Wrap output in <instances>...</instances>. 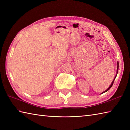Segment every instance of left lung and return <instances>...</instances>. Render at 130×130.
Here are the masks:
<instances>
[{"mask_svg": "<svg viewBox=\"0 0 130 130\" xmlns=\"http://www.w3.org/2000/svg\"><path fill=\"white\" fill-rule=\"evenodd\" d=\"M117 73H116V76H115V78H114V79H113V80L112 81V83H111V84L110 85V86L108 88V89H106V90L105 91H104V92H103L102 93H101V94H103V93H105V92H107L108 90H109V89L110 88H111V87H112V85H113V82H114V81H115V79H116V76H117V73H118V67H119V64H118V61H117Z\"/></svg>", "mask_w": 130, "mask_h": 130, "instance_id": "8db88e82", "label": "left lung"}]
</instances>
